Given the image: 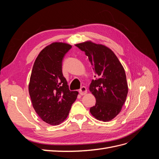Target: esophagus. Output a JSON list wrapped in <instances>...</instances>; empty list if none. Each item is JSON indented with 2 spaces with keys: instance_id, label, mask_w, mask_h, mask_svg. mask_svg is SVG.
Listing matches in <instances>:
<instances>
[{
  "instance_id": "34e87169",
  "label": "esophagus",
  "mask_w": 159,
  "mask_h": 159,
  "mask_svg": "<svg viewBox=\"0 0 159 159\" xmlns=\"http://www.w3.org/2000/svg\"><path fill=\"white\" fill-rule=\"evenodd\" d=\"M79 93H80L81 95H84L87 93V89H86V88L84 87V86H82L79 90Z\"/></svg>"
}]
</instances>
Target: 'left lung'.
Listing matches in <instances>:
<instances>
[{"label":"left lung","instance_id":"obj_1","mask_svg":"<svg viewBox=\"0 0 159 159\" xmlns=\"http://www.w3.org/2000/svg\"><path fill=\"white\" fill-rule=\"evenodd\" d=\"M88 56L96 79L89 91L96 103L90 113L99 121H109L120 113L128 93L126 74L114 52L102 44L87 41L75 45Z\"/></svg>","mask_w":159,"mask_h":159}]
</instances>
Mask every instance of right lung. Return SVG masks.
<instances>
[{"mask_svg":"<svg viewBox=\"0 0 159 159\" xmlns=\"http://www.w3.org/2000/svg\"><path fill=\"white\" fill-rule=\"evenodd\" d=\"M71 46L54 42L37 56L32 70L28 91L32 106L43 121L57 125L68 116L78 92L70 91L62 74V60Z\"/></svg>","mask_w":159,"mask_h":159,"instance_id":"obj_1","label":"right lung"}]
</instances>
